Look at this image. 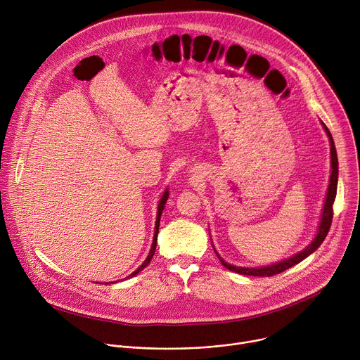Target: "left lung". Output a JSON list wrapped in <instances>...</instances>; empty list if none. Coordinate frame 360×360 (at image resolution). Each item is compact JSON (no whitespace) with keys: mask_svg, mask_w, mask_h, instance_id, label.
<instances>
[{"mask_svg":"<svg viewBox=\"0 0 360 360\" xmlns=\"http://www.w3.org/2000/svg\"><path fill=\"white\" fill-rule=\"evenodd\" d=\"M328 138H329V142H330V168H332V172H330V178H329V186H328V192H326V198H325V203H323V208H322V215H321V221H319V225H318V231H316V235L315 238L312 239V242L307 245L304 249H302L300 252L292 255L290 258H286L281 262H276V264H272V265H268V266H258V268H246V266H235V265H231L228 264L226 261H224L221 258V255L215 250L217 256L219 258L221 264L232 271V272H236V274H240V275H248V276H274V275H278L295 265H297L299 262H302L303 259H306L307 256H309L311 253H314L321 245L322 242L325 240L329 229H330V224H332V218H333V202H335V198H336V189H338V155H336V148H335V142H333V138H332V134L329 132L328 127L321 121ZM215 249V248H214Z\"/></svg>","mask_w":360,"mask_h":360,"instance_id":"left-lung-1","label":"left lung"}]
</instances>
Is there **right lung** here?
<instances>
[{
	"instance_id": "1",
	"label": "right lung",
	"mask_w": 360,
	"mask_h": 360,
	"mask_svg": "<svg viewBox=\"0 0 360 360\" xmlns=\"http://www.w3.org/2000/svg\"><path fill=\"white\" fill-rule=\"evenodd\" d=\"M168 196H169V192H168V188L165 189V192L162 193V196H161V199H160V202H158V211H157V221H155V232H153V240H152V246H150V250H149V253H148V256H146V259L142 262V265L136 269V271H134L128 278H134L135 275H138L143 268H146L148 265H149V262H150V259H152V256H153V253H155V249H157V238H158V231H160V221H161V215H162V211H164V208H165V203H167V200H168ZM127 279V278H125ZM115 282H118V281H115ZM115 282H108L107 285H110V283H115Z\"/></svg>"
}]
</instances>
